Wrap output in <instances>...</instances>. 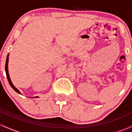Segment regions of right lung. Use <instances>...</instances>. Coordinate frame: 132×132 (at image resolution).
Wrapping results in <instances>:
<instances>
[{
	"label": "right lung",
	"instance_id": "obj_1",
	"mask_svg": "<svg viewBox=\"0 0 132 132\" xmlns=\"http://www.w3.org/2000/svg\"><path fill=\"white\" fill-rule=\"evenodd\" d=\"M9 54H8V55H7V60H6V62H5V72H6V75H7V79H8V81L9 82V84H10V86H11L12 87L13 90H15V91L17 92L18 94H21L20 92L19 91V90H18L14 86H13V84H12V82L11 80H10V76H9V70H8V63H9ZM39 97L38 96H35L34 97H31L30 98H38Z\"/></svg>",
	"mask_w": 132,
	"mask_h": 132
}]
</instances>
